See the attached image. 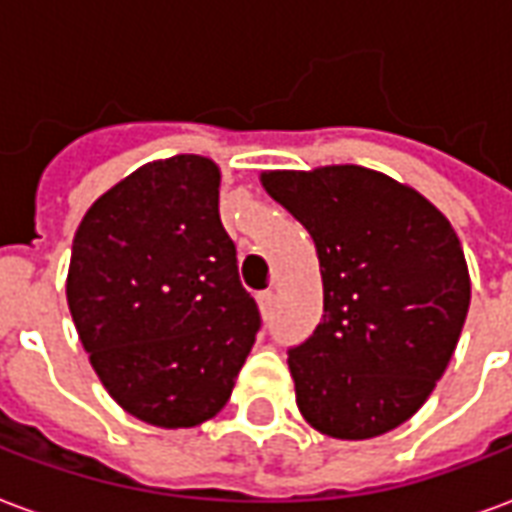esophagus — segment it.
Listing matches in <instances>:
<instances>
[{
	"mask_svg": "<svg viewBox=\"0 0 512 512\" xmlns=\"http://www.w3.org/2000/svg\"><path fill=\"white\" fill-rule=\"evenodd\" d=\"M257 304H260V312L268 315V312L274 310V290H260L257 293Z\"/></svg>",
	"mask_w": 512,
	"mask_h": 512,
	"instance_id": "34e87169",
	"label": "esophagus"
}]
</instances>
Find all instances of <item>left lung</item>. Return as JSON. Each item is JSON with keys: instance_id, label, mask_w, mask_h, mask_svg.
<instances>
[{"instance_id": "left-lung-1", "label": "left lung", "mask_w": 512, "mask_h": 512, "mask_svg": "<svg viewBox=\"0 0 512 512\" xmlns=\"http://www.w3.org/2000/svg\"><path fill=\"white\" fill-rule=\"evenodd\" d=\"M315 241L323 318L288 351L296 403L334 439L403 425L450 365L472 285L461 241L419 191L373 169L266 172Z\"/></svg>"}]
</instances>
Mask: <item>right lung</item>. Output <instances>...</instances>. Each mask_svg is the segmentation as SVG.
I'll list each match as a JSON object with an SVG mask.
<instances>
[{
	"label": "right lung",
	"instance_id": "obj_1",
	"mask_svg": "<svg viewBox=\"0 0 512 512\" xmlns=\"http://www.w3.org/2000/svg\"><path fill=\"white\" fill-rule=\"evenodd\" d=\"M68 307L128 414L191 428L222 411L263 321L219 219L211 158L153 161L93 202L73 238Z\"/></svg>",
	"mask_w": 512,
	"mask_h": 512
}]
</instances>
